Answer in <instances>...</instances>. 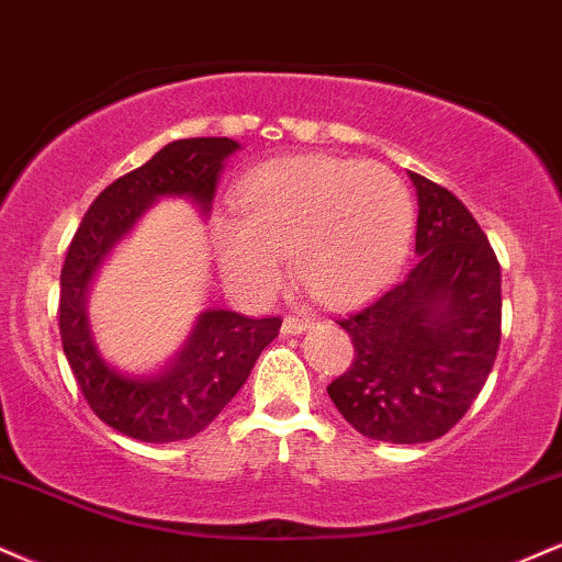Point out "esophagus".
<instances>
[{
  "mask_svg": "<svg viewBox=\"0 0 562 562\" xmlns=\"http://www.w3.org/2000/svg\"><path fill=\"white\" fill-rule=\"evenodd\" d=\"M307 326H310V321L300 318V315H286V318H283V323H281V331L286 336H296V334L305 331Z\"/></svg>",
  "mask_w": 562,
  "mask_h": 562,
  "instance_id": "esophagus-1",
  "label": "esophagus"
}]
</instances>
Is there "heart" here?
Segmentation results:
<instances>
[{"instance_id": "1", "label": "heart", "mask_w": 562, "mask_h": 562, "mask_svg": "<svg viewBox=\"0 0 562 562\" xmlns=\"http://www.w3.org/2000/svg\"><path fill=\"white\" fill-rule=\"evenodd\" d=\"M217 221L223 270L249 294L279 283L281 252L296 281L326 305H358L394 281L411 252L415 202L381 162L331 155L283 157L255 168Z\"/></svg>"}]
</instances>
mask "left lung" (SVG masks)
I'll return each instance as SVG.
<instances>
[{
  "label": "left lung",
  "mask_w": 562,
  "mask_h": 562,
  "mask_svg": "<svg viewBox=\"0 0 562 562\" xmlns=\"http://www.w3.org/2000/svg\"><path fill=\"white\" fill-rule=\"evenodd\" d=\"M418 262L345 318L355 358L328 397L362 437L424 445L445 437L490 379L503 334L499 262L452 191L411 173Z\"/></svg>",
  "instance_id": "8db88e82"
}]
</instances>
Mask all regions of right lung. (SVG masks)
Returning a JSON list of instances; mask_svg holds the SVG:
<instances>
[{"mask_svg":"<svg viewBox=\"0 0 562 562\" xmlns=\"http://www.w3.org/2000/svg\"><path fill=\"white\" fill-rule=\"evenodd\" d=\"M239 142L226 136L178 138L142 168L112 181L91 202L59 273V339L86 402L99 420L138 441L191 439L217 418L279 336L281 318H247L207 310L170 366L155 375H125L108 366L91 339L86 292L97 268L157 196H187L207 213L217 176Z\"/></svg>","mask_w":562,"mask_h":562,"instance_id":"right-lung-1","label":"right lung"}]
</instances>
